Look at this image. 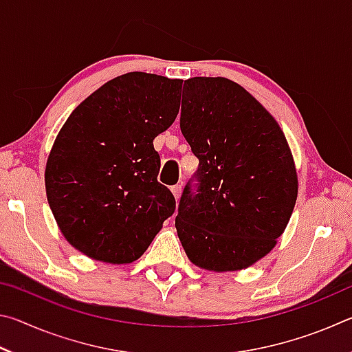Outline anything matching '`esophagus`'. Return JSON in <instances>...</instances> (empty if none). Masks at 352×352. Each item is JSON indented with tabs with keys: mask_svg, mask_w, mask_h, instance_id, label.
I'll return each instance as SVG.
<instances>
[{
	"mask_svg": "<svg viewBox=\"0 0 352 352\" xmlns=\"http://www.w3.org/2000/svg\"><path fill=\"white\" fill-rule=\"evenodd\" d=\"M170 190H172V194H174L175 200L180 199V195H182V184H175V186L170 188Z\"/></svg>",
	"mask_w": 352,
	"mask_h": 352,
	"instance_id": "esophagus-1",
	"label": "esophagus"
}]
</instances>
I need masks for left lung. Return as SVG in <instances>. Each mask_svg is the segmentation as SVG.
<instances>
[{
	"label": "left lung",
	"instance_id": "obj_1",
	"mask_svg": "<svg viewBox=\"0 0 352 352\" xmlns=\"http://www.w3.org/2000/svg\"><path fill=\"white\" fill-rule=\"evenodd\" d=\"M180 127L199 158V194L184 188L175 217L189 261L237 272L269 254L298 195L294 155L258 99L225 77L184 80Z\"/></svg>",
	"mask_w": 352,
	"mask_h": 352
}]
</instances>
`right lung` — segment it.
Instances as JSON below:
<instances>
[{
	"label": "right lung",
	"instance_id": "obj_1",
	"mask_svg": "<svg viewBox=\"0 0 352 352\" xmlns=\"http://www.w3.org/2000/svg\"><path fill=\"white\" fill-rule=\"evenodd\" d=\"M180 79L133 71L76 107L46 162V197L62 234L88 258L130 264L175 211L157 180L153 140L175 121Z\"/></svg>",
	"mask_w": 352,
	"mask_h": 352
}]
</instances>
